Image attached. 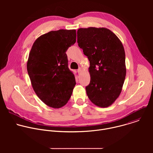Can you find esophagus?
<instances>
[{
    "mask_svg": "<svg viewBox=\"0 0 153 153\" xmlns=\"http://www.w3.org/2000/svg\"><path fill=\"white\" fill-rule=\"evenodd\" d=\"M82 70H83V68H79L78 69V73H79V74H80V73H82Z\"/></svg>",
    "mask_w": 153,
    "mask_h": 153,
    "instance_id": "34e87169",
    "label": "esophagus"
}]
</instances>
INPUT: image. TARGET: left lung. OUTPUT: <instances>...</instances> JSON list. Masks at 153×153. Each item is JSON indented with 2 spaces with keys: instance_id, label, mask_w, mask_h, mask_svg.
<instances>
[{
  "instance_id": "left-lung-1",
  "label": "left lung",
  "mask_w": 153,
  "mask_h": 153,
  "mask_svg": "<svg viewBox=\"0 0 153 153\" xmlns=\"http://www.w3.org/2000/svg\"><path fill=\"white\" fill-rule=\"evenodd\" d=\"M77 43L90 61V83L87 96L95 105H111L121 93L126 76L125 53L122 42L106 28L77 30Z\"/></svg>"
}]
</instances>
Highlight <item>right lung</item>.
I'll return each instance as SVG.
<instances>
[{"mask_svg":"<svg viewBox=\"0 0 153 153\" xmlns=\"http://www.w3.org/2000/svg\"><path fill=\"white\" fill-rule=\"evenodd\" d=\"M76 41V30L51 31L39 37L31 49L27 68L33 88L50 107L60 108L71 96L76 83L66 51Z\"/></svg>","mask_w":153,"mask_h":153,"instance_id":"right-lung-1","label":"right lung"}]
</instances>
